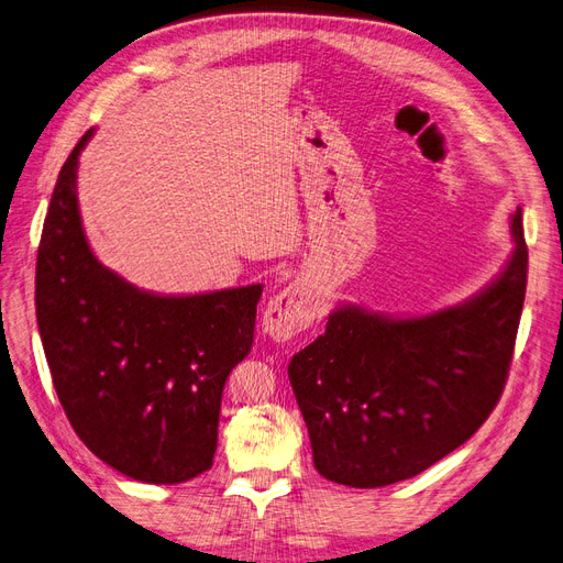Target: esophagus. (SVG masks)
<instances>
[{
  "instance_id": "esophagus-1",
  "label": "esophagus",
  "mask_w": 563,
  "mask_h": 563,
  "mask_svg": "<svg viewBox=\"0 0 563 563\" xmlns=\"http://www.w3.org/2000/svg\"><path fill=\"white\" fill-rule=\"evenodd\" d=\"M318 313V301L311 289L301 283H289L268 301L262 328L274 341H289L313 328Z\"/></svg>"
}]
</instances>
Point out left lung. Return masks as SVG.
I'll return each instance as SVG.
<instances>
[{"label":"left lung","instance_id":"obj_1","mask_svg":"<svg viewBox=\"0 0 563 563\" xmlns=\"http://www.w3.org/2000/svg\"><path fill=\"white\" fill-rule=\"evenodd\" d=\"M515 252L473 299L423 318L341 306L289 362L316 470L355 488L416 477L479 430L512 365L529 274L521 208Z\"/></svg>","mask_w":563,"mask_h":563}]
</instances>
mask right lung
<instances>
[{"mask_svg":"<svg viewBox=\"0 0 563 563\" xmlns=\"http://www.w3.org/2000/svg\"><path fill=\"white\" fill-rule=\"evenodd\" d=\"M77 142L44 220L34 306L53 388L79 440L125 477L206 473L222 390L250 353L262 285L194 297L142 292L90 252L77 206Z\"/></svg>","mask_w":563,"mask_h":563,"instance_id":"obj_1","label":"right lung"}]
</instances>
